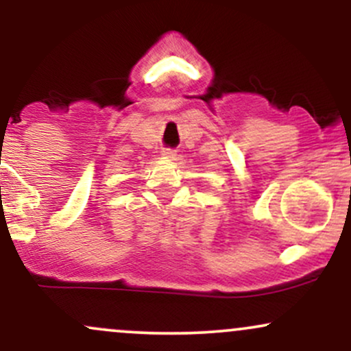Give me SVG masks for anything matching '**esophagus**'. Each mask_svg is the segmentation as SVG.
<instances>
[{"mask_svg": "<svg viewBox=\"0 0 351 351\" xmlns=\"http://www.w3.org/2000/svg\"><path fill=\"white\" fill-rule=\"evenodd\" d=\"M162 155L165 156V158H170V160H173L176 156V152L173 150V148H163L162 150Z\"/></svg>", "mask_w": 351, "mask_h": 351, "instance_id": "esophagus-1", "label": "esophagus"}]
</instances>
